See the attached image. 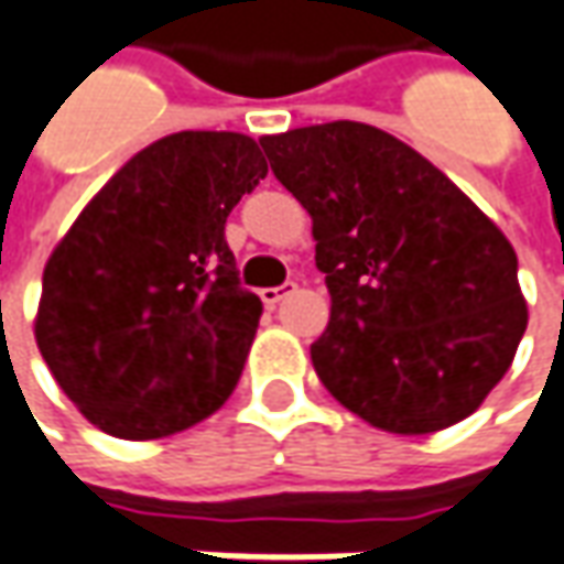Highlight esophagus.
<instances>
[{
	"label": "esophagus",
	"instance_id": "1",
	"mask_svg": "<svg viewBox=\"0 0 564 564\" xmlns=\"http://www.w3.org/2000/svg\"><path fill=\"white\" fill-rule=\"evenodd\" d=\"M290 293H296V283L293 281L281 283V286H265V290H259V296H262L265 305H278V302L290 296Z\"/></svg>",
	"mask_w": 564,
	"mask_h": 564
}]
</instances>
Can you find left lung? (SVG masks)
Returning <instances> with one entry per match:
<instances>
[{
	"label": "left lung",
	"mask_w": 564,
	"mask_h": 564,
	"mask_svg": "<svg viewBox=\"0 0 564 564\" xmlns=\"http://www.w3.org/2000/svg\"><path fill=\"white\" fill-rule=\"evenodd\" d=\"M259 144L312 216L330 290L312 364L327 392L394 435H429L478 411L528 327L503 231L377 126L336 120Z\"/></svg>",
	"instance_id": "1"
}]
</instances>
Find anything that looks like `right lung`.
<instances>
[{"label": "right lung", "instance_id": "right-lung-1", "mask_svg": "<svg viewBox=\"0 0 564 564\" xmlns=\"http://www.w3.org/2000/svg\"><path fill=\"white\" fill-rule=\"evenodd\" d=\"M268 175L240 132H175L138 151L42 271L36 346L79 413L151 442L228 401L262 302L240 286L225 221Z\"/></svg>", "mask_w": 564, "mask_h": 564}]
</instances>
